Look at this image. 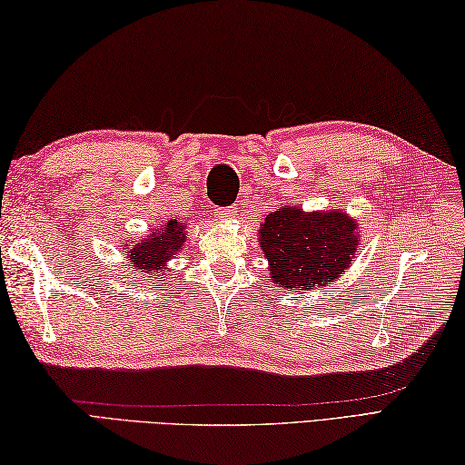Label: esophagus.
<instances>
[{
	"label": "esophagus",
	"instance_id": "esophagus-1",
	"mask_svg": "<svg viewBox=\"0 0 465 465\" xmlns=\"http://www.w3.org/2000/svg\"><path fill=\"white\" fill-rule=\"evenodd\" d=\"M215 215L220 217V220H232V217L240 215V207L238 205H232V207H223V210H217Z\"/></svg>",
	"mask_w": 465,
	"mask_h": 465
}]
</instances>
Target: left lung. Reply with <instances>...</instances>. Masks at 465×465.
<instances>
[{
	"instance_id": "1",
	"label": "left lung",
	"mask_w": 465,
	"mask_h": 465,
	"mask_svg": "<svg viewBox=\"0 0 465 465\" xmlns=\"http://www.w3.org/2000/svg\"><path fill=\"white\" fill-rule=\"evenodd\" d=\"M260 248L272 283L288 292H310L338 282L355 260L360 223L341 210L305 212L282 205L260 223Z\"/></svg>"
}]
</instances>
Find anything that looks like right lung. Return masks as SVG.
<instances>
[{"label": "right lung", "instance_id": "right-lung-1", "mask_svg": "<svg viewBox=\"0 0 465 465\" xmlns=\"http://www.w3.org/2000/svg\"><path fill=\"white\" fill-rule=\"evenodd\" d=\"M187 223L180 220H170L160 223L147 232L140 240H125L120 250H124L125 265L132 273H142L145 278H153L162 282L167 268L177 253H182L187 240Z\"/></svg>", "mask_w": 465, "mask_h": 465}]
</instances>
